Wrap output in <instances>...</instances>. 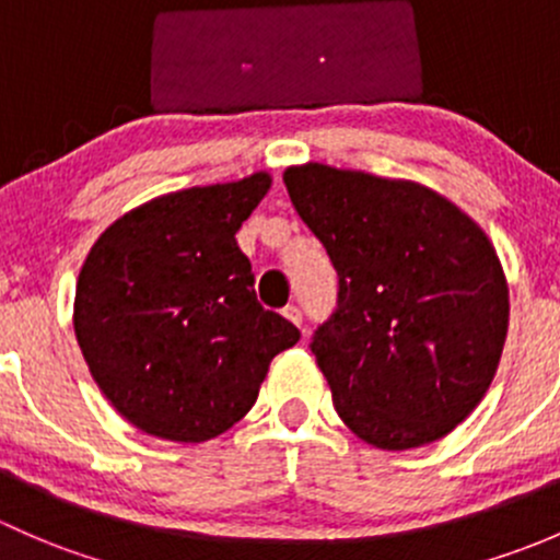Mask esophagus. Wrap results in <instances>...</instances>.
<instances>
[{
  "label": "esophagus",
  "mask_w": 560,
  "mask_h": 560,
  "mask_svg": "<svg viewBox=\"0 0 560 560\" xmlns=\"http://www.w3.org/2000/svg\"><path fill=\"white\" fill-rule=\"evenodd\" d=\"M282 315H285V318L291 320L293 326H302V310H299L296 304H288V307L282 310Z\"/></svg>",
  "instance_id": "esophagus-1"
}]
</instances>
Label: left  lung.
Segmentation results:
<instances>
[{"label": "left lung", "mask_w": 560, "mask_h": 560, "mask_svg": "<svg viewBox=\"0 0 560 560\" xmlns=\"http://www.w3.org/2000/svg\"><path fill=\"white\" fill-rule=\"evenodd\" d=\"M282 180L339 275L310 348L342 423L380 451L447 436L491 388L510 326L488 234L412 180L315 161Z\"/></svg>", "instance_id": "left-lung-1"}]
</instances>
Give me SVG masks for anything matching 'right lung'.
<instances>
[{"label": "right lung", "instance_id": "obj_1", "mask_svg": "<svg viewBox=\"0 0 560 560\" xmlns=\"http://www.w3.org/2000/svg\"><path fill=\"white\" fill-rule=\"evenodd\" d=\"M267 172L164 194L109 223L74 291V337L109 405L145 434L207 442L256 405L299 328L258 304L234 234Z\"/></svg>", "mask_w": 560, "mask_h": 560}]
</instances>
